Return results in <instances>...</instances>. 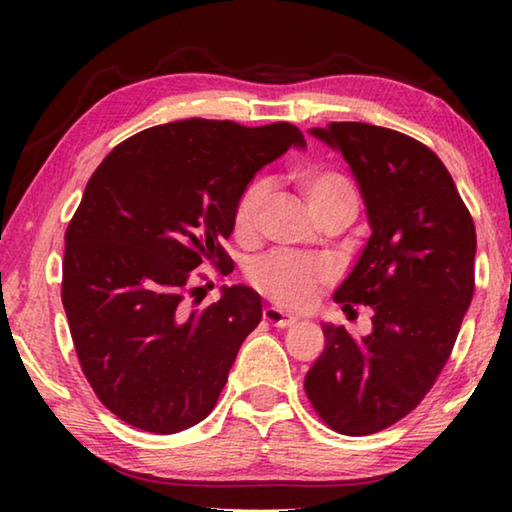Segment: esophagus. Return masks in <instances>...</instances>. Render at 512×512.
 <instances>
[{
  "instance_id": "34e87169",
  "label": "esophagus",
  "mask_w": 512,
  "mask_h": 512,
  "mask_svg": "<svg viewBox=\"0 0 512 512\" xmlns=\"http://www.w3.org/2000/svg\"><path fill=\"white\" fill-rule=\"evenodd\" d=\"M264 320H266V323H271L275 327H282V329L291 327L293 323H296V320L284 314V311L277 309V307H266L264 309Z\"/></svg>"
}]
</instances>
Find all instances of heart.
<instances>
[{
  "label": "heart",
  "instance_id": "b5f03b06",
  "mask_svg": "<svg viewBox=\"0 0 512 512\" xmlns=\"http://www.w3.org/2000/svg\"><path fill=\"white\" fill-rule=\"evenodd\" d=\"M296 180L318 219L327 212L339 210V207H354L357 210V189L339 169L307 167L298 171ZM266 198L268 185L262 178L250 180L241 189L235 212H232V223H235V232L239 237H250L257 230L259 214H262ZM329 280H332V268L323 259L287 253V250L268 253L248 268V282L264 298L287 309L309 307L318 298V293L327 287Z\"/></svg>",
  "mask_w": 512,
  "mask_h": 512
}]
</instances>
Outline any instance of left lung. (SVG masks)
I'll return each mask as SVG.
<instances>
[{
    "label": "left lung",
    "instance_id": "8db88e82",
    "mask_svg": "<svg viewBox=\"0 0 512 512\" xmlns=\"http://www.w3.org/2000/svg\"><path fill=\"white\" fill-rule=\"evenodd\" d=\"M311 133L350 162L368 207V246L334 300L350 318L370 307L372 334L325 325L305 393L329 429L370 436L409 415L443 372L474 293L476 230L429 146L363 121Z\"/></svg>",
    "mask_w": 512,
    "mask_h": 512
}]
</instances>
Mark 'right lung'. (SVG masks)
<instances>
[{
	"instance_id": "add662e5",
	"label": "right lung",
	"mask_w": 512,
	"mask_h": 512,
	"mask_svg": "<svg viewBox=\"0 0 512 512\" xmlns=\"http://www.w3.org/2000/svg\"><path fill=\"white\" fill-rule=\"evenodd\" d=\"M291 144L289 121L194 117L128 137L92 173L65 230L60 298L83 375L119 420L176 433L212 413L262 300L239 284L187 307L194 271H232L223 241L241 189Z\"/></svg>"
}]
</instances>
